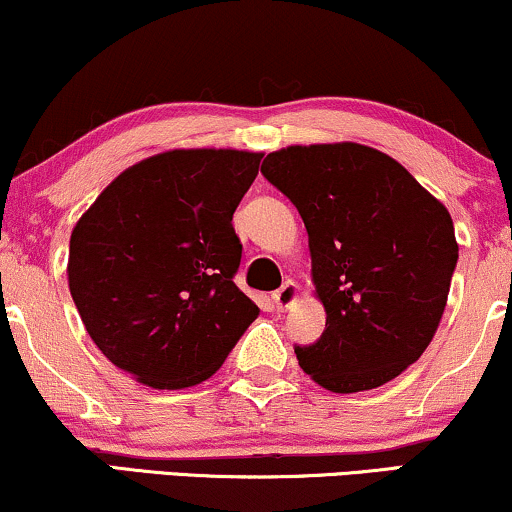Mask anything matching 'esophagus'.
<instances>
[{"label": "esophagus", "mask_w": 512, "mask_h": 512, "mask_svg": "<svg viewBox=\"0 0 512 512\" xmlns=\"http://www.w3.org/2000/svg\"><path fill=\"white\" fill-rule=\"evenodd\" d=\"M297 295H300V288H297V283L286 281L281 288L276 290L271 300H274V307L278 309V312H286L288 307H293V304L297 302Z\"/></svg>", "instance_id": "esophagus-1"}]
</instances>
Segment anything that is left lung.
Instances as JSON below:
<instances>
[{"label": "left lung", "instance_id": "obj_1", "mask_svg": "<svg viewBox=\"0 0 512 512\" xmlns=\"http://www.w3.org/2000/svg\"><path fill=\"white\" fill-rule=\"evenodd\" d=\"M262 174L300 212L326 309L321 338L295 347L300 368L338 394L390 383L442 321L458 260L449 210L404 165L354 141L281 148Z\"/></svg>", "mask_w": 512, "mask_h": 512}]
</instances>
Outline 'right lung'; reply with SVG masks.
I'll return each mask as SVG.
<instances>
[{
    "label": "right lung",
    "mask_w": 512,
    "mask_h": 512,
    "mask_svg": "<svg viewBox=\"0 0 512 512\" xmlns=\"http://www.w3.org/2000/svg\"><path fill=\"white\" fill-rule=\"evenodd\" d=\"M262 153L172 148L120 172L70 234L68 286L89 338L153 390L217 373L260 309L241 293L234 212Z\"/></svg>",
    "instance_id": "obj_1"
}]
</instances>
